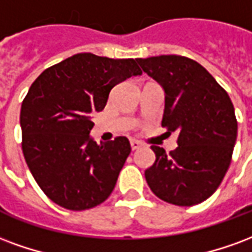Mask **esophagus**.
I'll return each mask as SVG.
<instances>
[{
	"instance_id": "34e87169",
	"label": "esophagus",
	"mask_w": 252,
	"mask_h": 252,
	"mask_svg": "<svg viewBox=\"0 0 252 252\" xmlns=\"http://www.w3.org/2000/svg\"><path fill=\"white\" fill-rule=\"evenodd\" d=\"M142 147V143L137 142V140H131V148L135 151V150H139V148Z\"/></svg>"
}]
</instances>
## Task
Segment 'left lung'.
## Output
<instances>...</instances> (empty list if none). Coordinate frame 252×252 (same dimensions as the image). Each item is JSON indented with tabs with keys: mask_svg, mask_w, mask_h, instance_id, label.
Here are the masks:
<instances>
[{
	"mask_svg": "<svg viewBox=\"0 0 252 252\" xmlns=\"http://www.w3.org/2000/svg\"><path fill=\"white\" fill-rule=\"evenodd\" d=\"M164 92L162 126L178 132V147L166 154L151 146L155 163L146 170L160 200L191 206L211 197L227 173L238 135L232 101L200 63L178 55L136 59Z\"/></svg>",
	"mask_w": 252,
	"mask_h": 252,
	"instance_id": "8db88e82",
	"label": "left lung"
}]
</instances>
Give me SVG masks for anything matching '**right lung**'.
I'll list each match as a JSON object with an SVG mask.
<instances>
[{"label": "right lung", "mask_w": 252, "mask_h": 252, "mask_svg": "<svg viewBox=\"0 0 252 252\" xmlns=\"http://www.w3.org/2000/svg\"><path fill=\"white\" fill-rule=\"evenodd\" d=\"M142 75L133 59L77 54L41 72L25 95L20 126L23 153L46 195L70 211L104 202L131 153L126 136L97 143L92 115L126 78Z\"/></svg>", "instance_id": "right-lung-1"}]
</instances>
